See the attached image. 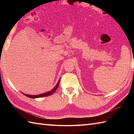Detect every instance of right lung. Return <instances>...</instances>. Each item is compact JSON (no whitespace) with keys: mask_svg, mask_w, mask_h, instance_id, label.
Wrapping results in <instances>:
<instances>
[{"mask_svg":"<svg viewBox=\"0 0 134 134\" xmlns=\"http://www.w3.org/2000/svg\"><path fill=\"white\" fill-rule=\"evenodd\" d=\"M59 82H60V80L59 81L58 83H57V85H56V86L53 88V89L50 91V92H47V93H43V94H39V95H36V96H32V95H27V94H24L25 96H26L27 97H28L29 98H40V97H46V96H50L51 94H52L53 93H55V91L56 90L57 88L59 86Z\"/></svg>","mask_w":134,"mask_h":134,"instance_id":"1","label":"right lung"}]
</instances>
